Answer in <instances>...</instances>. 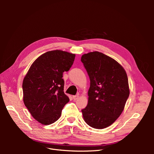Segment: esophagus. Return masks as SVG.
<instances>
[{
  "label": "esophagus",
  "instance_id": "1",
  "mask_svg": "<svg viewBox=\"0 0 154 154\" xmlns=\"http://www.w3.org/2000/svg\"><path fill=\"white\" fill-rule=\"evenodd\" d=\"M78 97H79V94H77V95H75V96H72L74 100H76L78 98Z\"/></svg>",
  "mask_w": 154,
  "mask_h": 154
}]
</instances>
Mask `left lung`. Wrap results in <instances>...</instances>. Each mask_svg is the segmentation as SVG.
Listing matches in <instances>:
<instances>
[{"instance_id": "left-lung-1", "label": "left lung", "mask_w": 154, "mask_h": 154, "mask_svg": "<svg viewBox=\"0 0 154 154\" xmlns=\"http://www.w3.org/2000/svg\"><path fill=\"white\" fill-rule=\"evenodd\" d=\"M81 61L90 78L83 119L94 128L108 127L119 117L128 98L127 73L115 60L98 51L82 55Z\"/></svg>"}]
</instances>
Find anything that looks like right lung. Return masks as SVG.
Returning <instances> with one entry per match:
<instances>
[{
  "label": "right lung",
  "instance_id": "1",
  "mask_svg": "<svg viewBox=\"0 0 154 154\" xmlns=\"http://www.w3.org/2000/svg\"><path fill=\"white\" fill-rule=\"evenodd\" d=\"M75 54L54 50L42 54L32 63L22 83L23 100L31 116L43 125L60 118L69 98L63 92V72L69 71Z\"/></svg>",
  "mask_w": 154,
  "mask_h": 154
}]
</instances>
